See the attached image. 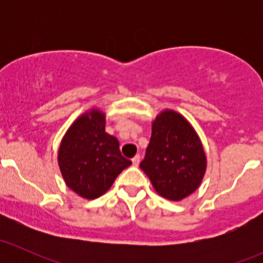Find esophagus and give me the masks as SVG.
<instances>
[{"label":"esophagus","instance_id":"obj_1","mask_svg":"<svg viewBox=\"0 0 263 263\" xmlns=\"http://www.w3.org/2000/svg\"><path fill=\"white\" fill-rule=\"evenodd\" d=\"M132 164H134L135 166H137L140 164V155H136L135 158H132Z\"/></svg>","mask_w":263,"mask_h":263}]
</instances>
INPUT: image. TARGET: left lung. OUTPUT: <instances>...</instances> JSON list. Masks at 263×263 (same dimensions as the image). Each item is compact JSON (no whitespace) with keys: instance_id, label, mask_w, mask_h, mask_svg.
Here are the masks:
<instances>
[{"instance_id":"obj_1","label":"left lung","mask_w":263,"mask_h":263,"mask_svg":"<svg viewBox=\"0 0 263 263\" xmlns=\"http://www.w3.org/2000/svg\"><path fill=\"white\" fill-rule=\"evenodd\" d=\"M208 159L192 124L181 113L164 109L151 127L150 144L140 168L161 197L181 201L200 187Z\"/></svg>"}]
</instances>
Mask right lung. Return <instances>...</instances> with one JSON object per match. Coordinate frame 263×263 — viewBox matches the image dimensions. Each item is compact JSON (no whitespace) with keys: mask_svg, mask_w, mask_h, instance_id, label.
<instances>
[{"mask_svg":"<svg viewBox=\"0 0 263 263\" xmlns=\"http://www.w3.org/2000/svg\"><path fill=\"white\" fill-rule=\"evenodd\" d=\"M119 142L105 132V115L91 108L66 131L58 148V166L67 187L86 200L104 195L123 169L131 165Z\"/></svg>","mask_w":263,"mask_h":263,"instance_id":"right-lung-1","label":"right lung"}]
</instances>
